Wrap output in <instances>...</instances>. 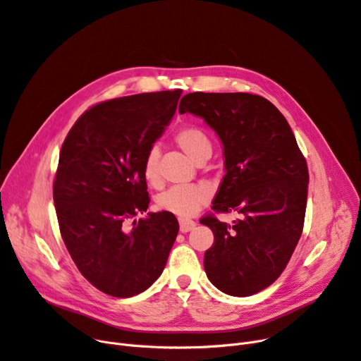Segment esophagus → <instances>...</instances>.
Instances as JSON below:
<instances>
[{
  "instance_id": "34e87169",
  "label": "esophagus",
  "mask_w": 361,
  "mask_h": 361,
  "mask_svg": "<svg viewBox=\"0 0 361 361\" xmlns=\"http://www.w3.org/2000/svg\"><path fill=\"white\" fill-rule=\"evenodd\" d=\"M179 228H180V233H190L191 229L195 228V222L190 221V219H180Z\"/></svg>"
}]
</instances>
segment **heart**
I'll return each instance as SVG.
<instances>
[{"label":"heart","mask_w":361,"mask_h":361,"mask_svg":"<svg viewBox=\"0 0 361 361\" xmlns=\"http://www.w3.org/2000/svg\"><path fill=\"white\" fill-rule=\"evenodd\" d=\"M176 145L198 164L200 161L210 158L212 143L207 135L198 127H183L175 136ZM160 152L157 148L148 151L143 161V178L151 185L157 186L161 182L160 175ZM210 191L203 185H179L163 192L157 200V204L161 210L179 216V218H191L204 204L209 203Z\"/></svg>","instance_id":"b5f03b06"}]
</instances>
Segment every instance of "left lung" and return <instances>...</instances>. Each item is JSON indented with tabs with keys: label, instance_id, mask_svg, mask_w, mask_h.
Listing matches in <instances>:
<instances>
[{
	"label": "left lung",
	"instance_id": "1",
	"mask_svg": "<svg viewBox=\"0 0 361 361\" xmlns=\"http://www.w3.org/2000/svg\"><path fill=\"white\" fill-rule=\"evenodd\" d=\"M179 112L203 118L224 147L225 176L214 212L240 214L233 225L214 216L200 221L213 231L204 253L210 283L231 296L264 290L284 271L304 228L308 167L289 123L262 96L188 93Z\"/></svg>",
	"mask_w": 361,
	"mask_h": 361
}]
</instances>
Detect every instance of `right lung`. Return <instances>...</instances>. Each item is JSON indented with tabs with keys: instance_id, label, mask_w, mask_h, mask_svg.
Listing matches in <instances>:
<instances>
[{
	"instance_id": "right-lung-1",
	"label": "right lung",
	"mask_w": 361,
	"mask_h": 361,
	"mask_svg": "<svg viewBox=\"0 0 361 361\" xmlns=\"http://www.w3.org/2000/svg\"><path fill=\"white\" fill-rule=\"evenodd\" d=\"M182 90L106 100L85 111L59 155L53 200L65 246L82 276L115 298L147 290L161 276L179 224L148 213L143 161L170 124Z\"/></svg>"
}]
</instances>
